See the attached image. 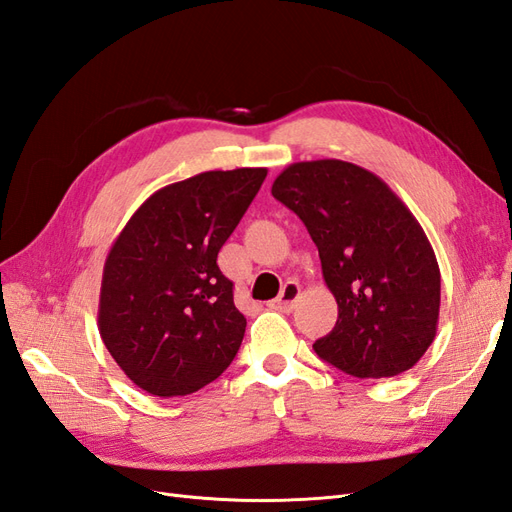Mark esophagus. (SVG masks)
I'll return each instance as SVG.
<instances>
[{"label": "esophagus", "mask_w": 512, "mask_h": 512, "mask_svg": "<svg viewBox=\"0 0 512 512\" xmlns=\"http://www.w3.org/2000/svg\"><path fill=\"white\" fill-rule=\"evenodd\" d=\"M299 297H301V286L297 282H288L284 286V290L280 292V297L273 299L269 303V307L280 309V312H290V309L294 307V303H297Z\"/></svg>", "instance_id": "esophagus-1"}]
</instances>
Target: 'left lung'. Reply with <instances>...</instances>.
Returning <instances> with one entry per match:
<instances>
[{
	"label": "left lung",
	"mask_w": 512,
	"mask_h": 512,
	"mask_svg": "<svg viewBox=\"0 0 512 512\" xmlns=\"http://www.w3.org/2000/svg\"><path fill=\"white\" fill-rule=\"evenodd\" d=\"M271 194L316 243L337 322L314 344L354 378H393L427 352L440 316V267L410 209L380 177L342 160L297 162Z\"/></svg>",
	"instance_id": "left-lung-1"
}]
</instances>
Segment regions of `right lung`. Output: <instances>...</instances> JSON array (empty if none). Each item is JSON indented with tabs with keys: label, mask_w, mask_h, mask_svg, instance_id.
Masks as SVG:
<instances>
[{
	"label": "right lung",
	"mask_w": 512,
	"mask_h": 512,
	"mask_svg": "<svg viewBox=\"0 0 512 512\" xmlns=\"http://www.w3.org/2000/svg\"><path fill=\"white\" fill-rule=\"evenodd\" d=\"M265 177L267 168H235L170 183L115 239L104 262L98 329L143 391L190 395L235 359L247 322L218 252Z\"/></svg>",
	"instance_id": "1"
}]
</instances>
